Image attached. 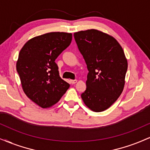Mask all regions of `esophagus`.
Wrapping results in <instances>:
<instances>
[{
	"label": "esophagus",
	"mask_w": 150,
	"mask_h": 150,
	"mask_svg": "<svg viewBox=\"0 0 150 150\" xmlns=\"http://www.w3.org/2000/svg\"><path fill=\"white\" fill-rule=\"evenodd\" d=\"M77 80H70V82H71V84L72 85H73V84H75L77 82Z\"/></svg>",
	"instance_id": "esophagus-1"
}]
</instances>
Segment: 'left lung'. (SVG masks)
Segmentation results:
<instances>
[{"mask_svg": "<svg viewBox=\"0 0 150 150\" xmlns=\"http://www.w3.org/2000/svg\"><path fill=\"white\" fill-rule=\"evenodd\" d=\"M74 37L89 71L81 97L92 111H105L124 88L128 69L124 51L115 38L97 30L80 31Z\"/></svg>", "mask_w": 150, "mask_h": 150, "instance_id": "1", "label": "left lung"}]
</instances>
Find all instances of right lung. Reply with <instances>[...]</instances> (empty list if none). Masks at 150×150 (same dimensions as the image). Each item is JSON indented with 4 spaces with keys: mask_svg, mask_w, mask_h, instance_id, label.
Masks as SVG:
<instances>
[{
    "mask_svg": "<svg viewBox=\"0 0 150 150\" xmlns=\"http://www.w3.org/2000/svg\"><path fill=\"white\" fill-rule=\"evenodd\" d=\"M71 41V33L50 32L30 39L20 50L16 68L22 89L42 108L56 104L69 88L55 61Z\"/></svg>",
    "mask_w": 150,
    "mask_h": 150,
    "instance_id": "1",
    "label": "right lung"
}]
</instances>
